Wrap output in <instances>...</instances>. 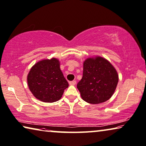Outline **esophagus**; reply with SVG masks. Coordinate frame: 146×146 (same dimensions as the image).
<instances>
[{
	"label": "esophagus",
	"instance_id": "1",
	"mask_svg": "<svg viewBox=\"0 0 146 146\" xmlns=\"http://www.w3.org/2000/svg\"><path fill=\"white\" fill-rule=\"evenodd\" d=\"M76 84V82L75 80H73V81L69 82V84H70V85H71V86H74Z\"/></svg>",
	"mask_w": 146,
	"mask_h": 146
}]
</instances>
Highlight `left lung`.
Instances as JSON below:
<instances>
[{"label": "left lung", "instance_id": "left-lung-1", "mask_svg": "<svg viewBox=\"0 0 146 146\" xmlns=\"http://www.w3.org/2000/svg\"><path fill=\"white\" fill-rule=\"evenodd\" d=\"M118 82L119 75L113 65L107 59L96 56L84 62L83 76L77 88L83 100L99 104L111 98Z\"/></svg>", "mask_w": 146, "mask_h": 146}]
</instances>
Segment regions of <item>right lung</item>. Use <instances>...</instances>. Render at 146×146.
Here are the masks:
<instances>
[{"label": "right lung", "mask_w": 146, "mask_h": 146, "mask_svg": "<svg viewBox=\"0 0 146 146\" xmlns=\"http://www.w3.org/2000/svg\"><path fill=\"white\" fill-rule=\"evenodd\" d=\"M27 80L33 96L45 103L58 101L68 87L60 68V62L56 58L37 62L31 67Z\"/></svg>", "instance_id": "1"}]
</instances>
